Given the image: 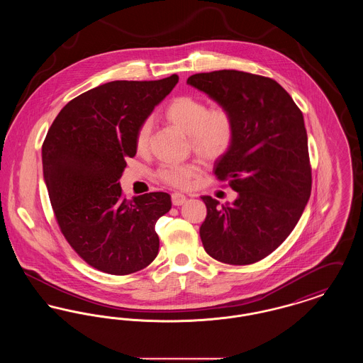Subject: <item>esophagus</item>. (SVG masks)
<instances>
[{"label":"esophagus","mask_w":363,"mask_h":363,"mask_svg":"<svg viewBox=\"0 0 363 363\" xmlns=\"http://www.w3.org/2000/svg\"><path fill=\"white\" fill-rule=\"evenodd\" d=\"M172 201H173L174 206H182L186 201V196L182 194V193H173L172 194Z\"/></svg>","instance_id":"obj_1"}]
</instances>
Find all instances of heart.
<instances>
[{"label":"heart","instance_id":"1","mask_svg":"<svg viewBox=\"0 0 363 363\" xmlns=\"http://www.w3.org/2000/svg\"><path fill=\"white\" fill-rule=\"evenodd\" d=\"M166 120L189 136L190 147L194 154L207 160H215L225 155L235 138V122L231 113L216 106L208 108L207 104L191 95L174 98L164 110ZM151 122L144 121L138 126L135 145L140 154L150 145ZM200 173L194 163L166 166L157 172L162 182L174 188H188L193 178Z\"/></svg>","mask_w":363,"mask_h":363}]
</instances>
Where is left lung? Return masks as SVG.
<instances>
[{
	"mask_svg": "<svg viewBox=\"0 0 363 363\" xmlns=\"http://www.w3.org/2000/svg\"><path fill=\"white\" fill-rule=\"evenodd\" d=\"M227 108L235 138L216 162L218 179L237 199L220 206L203 196L207 218L200 227L212 259L247 265L271 255L290 235L311 191L303 116L289 92L269 77L240 70L197 73L186 82Z\"/></svg>",
	"mask_w": 363,
	"mask_h": 363,
	"instance_id": "1",
	"label": "left lung"
}]
</instances>
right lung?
<instances>
[{"label":"right lung","mask_w":363,"mask_h":363,"mask_svg":"<svg viewBox=\"0 0 363 363\" xmlns=\"http://www.w3.org/2000/svg\"><path fill=\"white\" fill-rule=\"evenodd\" d=\"M178 83L117 80L65 104L42 145L43 178L55 220L88 265L110 275L148 267L159 252L157 219L172 208L164 191L122 196L126 157L136 155L138 126Z\"/></svg>","instance_id":"add662e5"}]
</instances>
